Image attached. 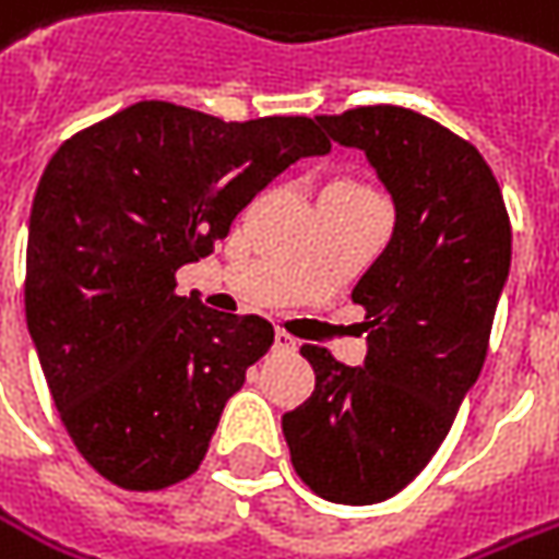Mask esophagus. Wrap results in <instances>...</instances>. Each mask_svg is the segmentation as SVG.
Returning a JSON list of instances; mask_svg holds the SVG:
<instances>
[{
  "mask_svg": "<svg viewBox=\"0 0 559 559\" xmlns=\"http://www.w3.org/2000/svg\"><path fill=\"white\" fill-rule=\"evenodd\" d=\"M294 349H297V340L287 331H275V353H294Z\"/></svg>",
  "mask_w": 559,
  "mask_h": 559,
  "instance_id": "obj_1",
  "label": "esophagus"
}]
</instances>
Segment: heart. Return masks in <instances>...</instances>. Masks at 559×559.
I'll return each mask as SVG.
<instances>
[{
    "label": "heart",
    "mask_w": 559,
    "mask_h": 559,
    "mask_svg": "<svg viewBox=\"0 0 559 559\" xmlns=\"http://www.w3.org/2000/svg\"><path fill=\"white\" fill-rule=\"evenodd\" d=\"M337 188H353V191H371V188H365L361 182H353V179H340V182H334Z\"/></svg>",
    "instance_id": "1"
}]
</instances>
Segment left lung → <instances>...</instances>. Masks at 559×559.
<instances>
[{"mask_svg": "<svg viewBox=\"0 0 559 559\" xmlns=\"http://www.w3.org/2000/svg\"><path fill=\"white\" fill-rule=\"evenodd\" d=\"M318 123L368 154L395 225L353 290L368 318L365 365L306 343L316 390L281 427L316 495L377 504L430 464L483 371L510 269V216L483 154L424 114L371 105Z\"/></svg>", "mask_w": 559, "mask_h": 559, "instance_id": "8db88e82", "label": "left lung"}]
</instances>
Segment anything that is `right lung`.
Returning a JSON list of instances; mask_svg holds the SVG:
<instances>
[{
	"instance_id": "add662e5",
	"label": "right lung",
	"mask_w": 559,
	"mask_h": 559,
	"mask_svg": "<svg viewBox=\"0 0 559 559\" xmlns=\"http://www.w3.org/2000/svg\"><path fill=\"white\" fill-rule=\"evenodd\" d=\"M328 151L309 117L225 123L169 102L55 151L29 213L27 328L61 424L107 483L160 491L201 467L275 328L179 297L176 272L287 166Z\"/></svg>"
}]
</instances>
